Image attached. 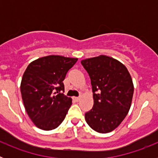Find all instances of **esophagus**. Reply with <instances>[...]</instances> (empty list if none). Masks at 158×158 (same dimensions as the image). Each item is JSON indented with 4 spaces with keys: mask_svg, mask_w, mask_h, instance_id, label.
<instances>
[{
    "mask_svg": "<svg viewBox=\"0 0 158 158\" xmlns=\"http://www.w3.org/2000/svg\"><path fill=\"white\" fill-rule=\"evenodd\" d=\"M73 100H75L76 102H78L80 100V97H79V96H74V97H73Z\"/></svg>",
    "mask_w": 158,
    "mask_h": 158,
    "instance_id": "esophagus-1",
    "label": "esophagus"
}]
</instances>
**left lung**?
<instances>
[{"label": "left lung", "mask_w": 158, "mask_h": 158, "mask_svg": "<svg viewBox=\"0 0 158 158\" xmlns=\"http://www.w3.org/2000/svg\"><path fill=\"white\" fill-rule=\"evenodd\" d=\"M91 79L93 107L85 113L89 126L99 133L115 130L127 116L134 94L127 69L111 57L100 55L82 60Z\"/></svg>", "instance_id": "obj_1"}]
</instances>
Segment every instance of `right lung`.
Masks as SVG:
<instances>
[{
  "label": "right lung",
  "mask_w": 158,
  "mask_h": 158,
  "mask_svg": "<svg viewBox=\"0 0 158 158\" xmlns=\"http://www.w3.org/2000/svg\"><path fill=\"white\" fill-rule=\"evenodd\" d=\"M77 58L50 55L27 67L20 85L25 109L37 127L51 131L64 120L72 99L64 94L63 81Z\"/></svg>",
  "instance_id": "right-lung-1"
}]
</instances>
